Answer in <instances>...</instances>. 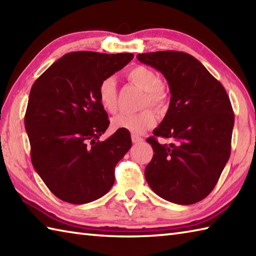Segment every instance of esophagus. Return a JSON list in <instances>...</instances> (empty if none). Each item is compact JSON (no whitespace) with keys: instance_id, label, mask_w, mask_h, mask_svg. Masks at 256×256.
<instances>
[{"instance_id":"1","label":"esophagus","mask_w":256,"mask_h":256,"mask_svg":"<svg viewBox=\"0 0 256 256\" xmlns=\"http://www.w3.org/2000/svg\"><path fill=\"white\" fill-rule=\"evenodd\" d=\"M142 141H143L142 138H140V136H138V135H135V134H132V142L133 143H140V142H142Z\"/></svg>"}]
</instances>
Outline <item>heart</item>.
Wrapping results in <instances>:
<instances>
[{"mask_svg": "<svg viewBox=\"0 0 256 256\" xmlns=\"http://www.w3.org/2000/svg\"><path fill=\"white\" fill-rule=\"evenodd\" d=\"M128 78L145 91L143 108L152 106L162 110L168 100L166 88L154 70L138 65L128 73ZM98 102L108 113L116 112L118 108V83L116 78L110 76L104 78L98 86ZM156 124V115L152 110L138 114H118L112 120V126L116 130H125L134 134H142Z\"/></svg>", "mask_w": 256, "mask_h": 256, "instance_id": "1", "label": "heart"}]
</instances>
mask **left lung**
Returning a JSON list of instances; mask_svg holds the SVG:
<instances>
[{
  "label": "left lung",
  "instance_id": "left-lung-1",
  "mask_svg": "<svg viewBox=\"0 0 256 256\" xmlns=\"http://www.w3.org/2000/svg\"><path fill=\"white\" fill-rule=\"evenodd\" d=\"M136 58L161 72L171 92L168 112L153 134L173 143L146 140L154 154L145 178L168 202L198 203L212 192L231 154L234 113L228 93L188 53L160 51Z\"/></svg>",
  "mask_w": 256,
  "mask_h": 256
}]
</instances>
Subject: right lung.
<instances>
[{
	"label": "right lung",
	"mask_w": 256,
	"mask_h": 256,
	"mask_svg": "<svg viewBox=\"0 0 256 256\" xmlns=\"http://www.w3.org/2000/svg\"><path fill=\"white\" fill-rule=\"evenodd\" d=\"M133 56L71 52L33 84L24 118L32 164L50 191L64 202L90 203L106 194L115 181V166L132 146L125 130L98 141L110 121L98 92L103 80Z\"/></svg>",
	"instance_id": "1"
}]
</instances>
